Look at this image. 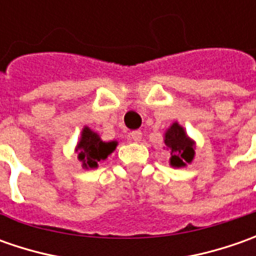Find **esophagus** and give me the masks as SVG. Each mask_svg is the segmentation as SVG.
Here are the masks:
<instances>
[{"label":"esophagus","instance_id":"esophagus-1","mask_svg":"<svg viewBox=\"0 0 256 256\" xmlns=\"http://www.w3.org/2000/svg\"><path fill=\"white\" fill-rule=\"evenodd\" d=\"M130 136H131V140L135 141V142H140L141 141V138H142V132L141 131H132V132L130 134Z\"/></svg>","mask_w":256,"mask_h":256}]
</instances>
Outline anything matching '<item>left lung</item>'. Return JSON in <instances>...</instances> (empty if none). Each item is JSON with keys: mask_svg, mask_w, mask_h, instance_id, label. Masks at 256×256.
<instances>
[{"mask_svg": "<svg viewBox=\"0 0 256 256\" xmlns=\"http://www.w3.org/2000/svg\"><path fill=\"white\" fill-rule=\"evenodd\" d=\"M164 144L171 154L170 165L172 168H184L194 161L196 144L176 121L164 134Z\"/></svg>", "mask_w": 256, "mask_h": 256, "instance_id": "8db88e82", "label": "left lung"}]
</instances>
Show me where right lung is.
Returning a JSON list of instances; mask_svg holds the SVG:
<instances>
[{
    "label": "right lung",
    "instance_id": "obj_1",
    "mask_svg": "<svg viewBox=\"0 0 256 256\" xmlns=\"http://www.w3.org/2000/svg\"><path fill=\"white\" fill-rule=\"evenodd\" d=\"M116 145V141L105 142L90 126H84L75 146V152L84 170H95L98 168V164L105 161L108 155L115 151Z\"/></svg>",
    "mask_w": 256,
    "mask_h": 256
}]
</instances>
